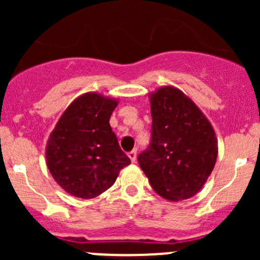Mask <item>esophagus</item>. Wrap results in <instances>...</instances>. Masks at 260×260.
Here are the masks:
<instances>
[{
	"mask_svg": "<svg viewBox=\"0 0 260 260\" xmlns=\"http://www.w3.org/2000/svg\"><path fill=\"white\" fill-rule=\"evenodd\" d=\"M128 157H129L131 161H132L133 164H135L136 158H137V152H136L135 149H133V151H131V152H128Z\"/></svg>",
	"mask_w": 260,
	"mask_h": 260,
	"instance_id": "1",
	"label": "esophagus"
}]
</instances>
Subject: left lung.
<instances>
[{
  "label": "left lung",
  "instance_id": "1",
  "mask_svg": "<svg viewBox=\"0 0 260 260\" xmlns=\"http://www.w3.org/2000/svg\"><path fill=\"white\" fill-rule=\"evenodd\" d=\"M152 140L138 164L152 188L170 201L192 198L217 158V138L201 109L183 91L164 85L149 94Z\"/></svg>",
  "mask_w": 260,
  "mask_h": 260
}]
</instances>
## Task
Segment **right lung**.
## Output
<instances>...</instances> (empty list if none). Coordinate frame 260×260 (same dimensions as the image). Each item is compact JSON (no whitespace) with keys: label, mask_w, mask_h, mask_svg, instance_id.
Segmentation results:
<instances>
[{"label":"right lung","mask_w":260,"mask_h":260,"mask_svg":"<svg viewBox=\"0 0 260 260\" xmlns=\"http://www.w3.org/2000/svg\"><path fill=\"white\" fill-rule=\"evenodd\" d=\"M118 99L88 91L69 104L50 133L45 148L52 179L72 196L94 199L108 190L131 164L109 119Z\"/></svg>","instance_id":"obj_1"}]
</instances>
